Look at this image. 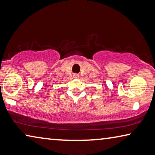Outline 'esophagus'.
<instances>
[{"instance_id": "34e87169", "label": "esophagus", "mask_w": 155, "mask_h": 155, "mask_svg": "<svg viewBox=\"0 0 155 155\" xmlns=\"http://www.w3.org/2000/svg\"><path fill=\"white\" fill-rule=\"evenodd\" d=\"M79 77V75L77 74H74V78H78Z\"/></svg>"}]
</instances>
